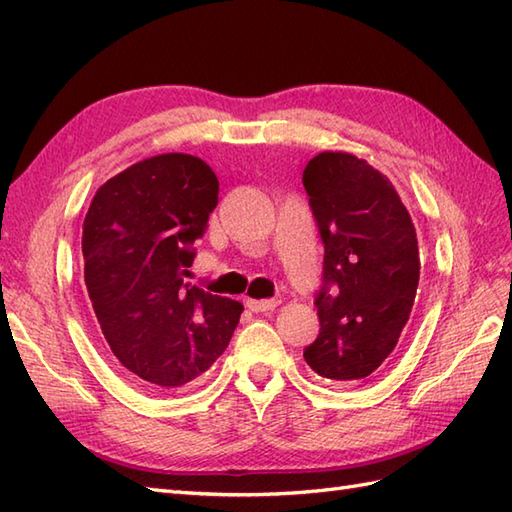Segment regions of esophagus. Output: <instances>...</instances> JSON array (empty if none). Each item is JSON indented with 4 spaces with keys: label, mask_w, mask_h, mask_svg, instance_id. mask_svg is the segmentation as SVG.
<instances>
[{
    "label": "esophagus",
    "mask_w": 512,
    "mask_h": 512,
    "mask_svg": "<svg viewBox=\"0 0 512 512\" xmlns=\"http://www.w3.org/2000/svg\"><path fill=\"white\" fill-rule=\"evenodd\" d=\"M246 307L251 312H272L275 307H279L277 299H266V301H257V299H248Z\"/></svg>",
    "instance_id": "obj_1"
}]
</instances>
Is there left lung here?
I'll return each mask as SVG.
<instances>
[{"instance_id": "1", "label": "left lung", "mask_w": 512, "mask_h": 512, "mask_svg": "<svg viewBox=\"0 0 512 512\" xmlns=\"http://www.w3.org/2000/svg\"><path fill=\"white\" fill-rule=\"evenodd\" d=\"M303 185L325 244L320 334L303 358L331 382H360L386 362L410 318L417 231L390 178L351 152H318Z\"/></svg>"}]
</instances>
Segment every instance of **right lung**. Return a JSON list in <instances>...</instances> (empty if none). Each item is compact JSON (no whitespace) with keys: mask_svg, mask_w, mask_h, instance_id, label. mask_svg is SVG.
<instances>
[{"mask_svg":"<svg viewBox=\"0 0 512 512\" xmlns=\"http://www.w3.org/2000/svg\"><path fill=\"white\" fill-rule=\"evenodd\" d=\"M218 189L194 154H157L100 185L82 224L93 312L115 358L148 388L198 382L240 323L242 303L185 281Z\"/></svg>","mask_w":512,"mask_h":512,"instance_id":"right-lung-1","label":"right lung"}]
</instances>
